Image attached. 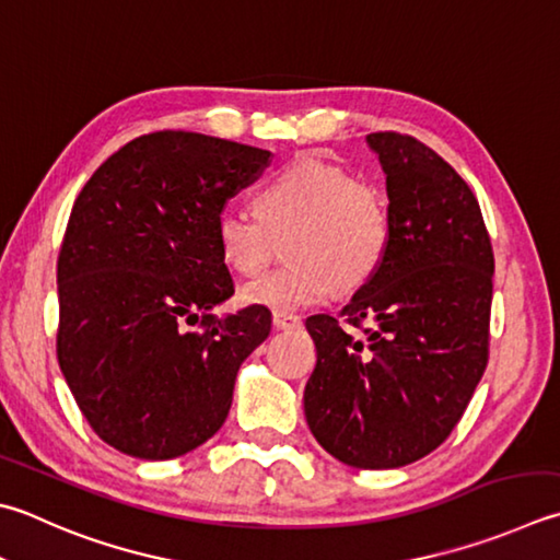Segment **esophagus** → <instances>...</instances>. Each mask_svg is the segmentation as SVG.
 I'll list each match as a JSON object with an SVG mask.
<instances>
[{
	"instance_id": "1",
	"label": "esophagus",
	"mask_w": 560,
	"mask_h": 560,
	"mask_svg": "<svg viewBox=\"0 0 560 560\" xmlns=\"http://www.w3.org/2000/svg\"><path fill=\"white\" fill-rule=\"evenodd\" d=\"M272 326H276L278 331H298V329H302V319L300 316L276 312L272 314Z\"/></svg>"
}]
</instances>
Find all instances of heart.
Returning a JSON list of instances; mask_svg holds the SVG:
<instances>
[{
	"mask_svg": "<svg viewBox=\"0 0 560 560\" xmlns=\"http://www.w3.org/2000/svg\"><path fill=\"white\" fill-rule=\"evenodd\" d=\"M256 214L224 209L217 217L221 260L253 278L284 244L290 266L250 282L241 302L292 314L339 290H358L383 268L393 244L387 195L343 167L302 155L282 165L256 192Z\"/></svg>",
	"mask_w": 560,
	"mask_h": 560,
	"instance_id": "obj_1",
	"label": "heart"
}]
</instances>
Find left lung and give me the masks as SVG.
Listing matches in <instances>:
<instances>
[{"label": "left lung", "instance_id": "obj_1", "mask_svg": "<svg viewBox=\"0 0 560 560\" xmlns=\"http://www.w3.org/2000/svg\"><path fill=\"white\" fill-rule=\"evenodd\" d=\"M385 173L393 244L341 316L373 324L353 339L329 314L307 331L316 368L304 417L346 466L399 468L446 441L488 365L494 258L480 205L429 145L365 136Z\"/></svg>", "mask_w": 560, "mask_h": 560}]
</instances>
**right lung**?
I'll use <instances>...</instances> for the list:
<instances>
[{
	"label": "right lung",
	"mask_w": 560,
	"mask_h": 560,
	"mask_svg": "<svg viewBox=\"0 0 560 560\" xmlns=\"http://www.w3.org/2000/svg\"><path fill=\"white\" fill-rule=\"evenodd\" d=\"M268 161L253 145L155 131L107 158L72 205L58 363L94 434L126 456L167 460L212 439L241 363L268 339V310L212 314L234 294L217 217Z\"/></svg>",
	"instance_id": "obj_1"
}]
</instances>
